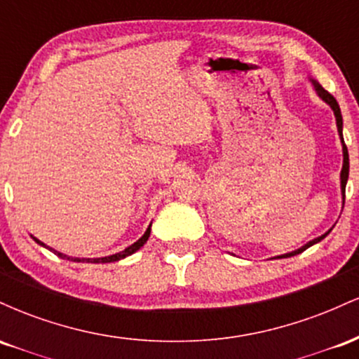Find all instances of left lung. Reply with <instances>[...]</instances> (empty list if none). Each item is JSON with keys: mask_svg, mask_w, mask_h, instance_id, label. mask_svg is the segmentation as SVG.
I'll return each instance as SVG.
<instances>
[{"mask_svg": "<svg viewBox=\"0 0 359 359\" xmlns=\"http://www.w3.org/2000/svg\"><path fill=\"white\" fill-rule=\"evenodd\" d=\"M311 82H312V86H314V89H316L317 96H319L320 100H323V101L327 102V104L331 106V109L334 111V116H336V125H337V133H339L341 143H343V168H341V192H343V204H344L346 182H348V177H349V155H348V148H346V145H344V138H343V116H341V109H339V104H337V101L334 100V96H332V94H329L327 90H325V89L323 88V86H320L319 82H317V81L311 79ZM329 233H331V229H329L327 233H324L323 236H319V238H316V240L309 241L307 245H304V246H302V248H299V250H295V251H290V253H285V255H280V257H277V258H288V257H295V255H299V253H302V251H306V250L309 248V246L316 245V243H319L320 240H324V238L327 236Z\"/></svg>", "mask_w": 359, "mask_h": 359, "instance_id": "1", "label": "left lung"}]
</instances>
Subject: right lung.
<instances>
[{
	"instance_id": "1",
	"label": "right lung",
	"mask_w": 359,
	"mask_h": 359,
	"mask_svg": "<svg viewBox=\"0 0 359 359\" xmlns=\"http://www.w3.org/2000/svg\"><path fill=\"white\" fill-rule=\"evenodd\" d=\"M150 231H151V224L147 228L145 234H143V236L140 238L137 243H133V245H131V246H128L125 251H119V253H116V255H109V257H102V258H71V257H67V255L60 253V251H57V250H53V248H48V246L45 245V243H42L40 240H36V238H34V236H32V238H34V240L39 243L40 246H43V248H48L50 251H53V253H55L57 257H60V258H64V259H72V262H81V263H113V262H118V259H123V258L130 257V255H133L135 251H138L140 248H142V246L147 243L148 238H150Z\"/></svg>"
}]
</instances>
